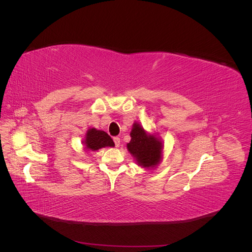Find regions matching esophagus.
<instances>
[{
	"instance_id": "1",
	"label": "esophagus",
	"mask_w": 252,
	"mask_h": 252,
	"mask_svg": "<svg viewBox=\"0 0 252 252\" xmlns=\"http://www.w3.org/2000/svg\"><path fill=\"white\" fill-rule=\"evenodd\" d=\"M113 142H114V144H116V147L120 146L121 140H120V138H118V136H116V138H113Z\"/></svg>"
}]
</instances>
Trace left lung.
<instances>
[{
  "label": "left lung",
  "instance_id": "obj_1",
  "mask_svg": "<svg viewBox=\"0 0 252 252\" xmlns=\"http://www.w3.org/2000/svg\"><path fill=\"white\" fill-rule=\"evenodd\" d=\"M131 140L127 149L135 162L144 168L152 169L157 167L163 158V144L156 133H148L139 123L132 125Z\"/></svg>",
  "mask_w": 252,
  "mask_h": 252
}]
</instances>
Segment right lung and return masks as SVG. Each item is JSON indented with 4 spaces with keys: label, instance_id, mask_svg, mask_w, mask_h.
Instances as JSON below:
<instances>
[{
    "label": "right lung",
    "instance_id": "1",
    "mask_svg": "<svg viewBox=\"0 0 252 252\" xmlns=\"http://www.w3.org/2000/svg\"><path fill=\"white\" fill-rule=\"evenodd\" d=\"M85 149L88 151H96L104 147H113L114 143L110 136L103 130H97L95 128H89L85 140L83 141Z\"/></svg>",
    "mask_w": 252,
    "mask_h": 252
}]
</instances>
